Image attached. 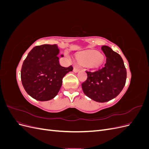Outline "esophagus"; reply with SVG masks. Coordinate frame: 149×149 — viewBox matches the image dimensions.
Returning a JSON list of instances; mask_svg holds the SVG:
<instances>
[{"label": "esophagus", "mask_w": 149, "mask_h": 149, "mask_svg": "<svg viewBox=\"0 0 149 149\" xmlns=\"http://www.w3.org/2000/svg\"><path fill=\"white\" fill-rule=\"evenodd\" d=\"M80 68L79 67H77V66H74L73 68V71L74 72H75V73H77V72H78L79 70H80Z\"/></svg>", "instance_id": "esophagus-1"}]
</instances>
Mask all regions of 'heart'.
<instances>
[{
    "mask_svg": "<svg viewBox=\"0 0 149 149\" xmlns=\"http://www.w3.org/2000/svg\"><path fill=\"white\" fill-rule=\"evenodd\" d=\"M80 58L85 65L93 67L100 63L103 60V56L100 52L94 50H89L81 53Z\"/></svg>",
    "mask_w": 149,
    "mask_h": 149,
    "instance_id": "1",
    "label": "heart"
}]
</instances>
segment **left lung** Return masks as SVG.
Returning <instances> with one entry per match:
<instances>
[{
  "label": "left lung",
  "instance_id": "8db88e82",
  "mask_svg": "<svg viewBox=\"0 0 149 149\" xmlns=\"http://www.w3.org/2000/svg\"><path fill=\"white\" fill-rule=\"evenodd\" d=\"M101 49L106 56L103 67L97 70L86 71L87 79L81 84L84 93L91 100L104 102L116 97L124 88L127 71L123 58L108 46Z\"/></svg>",
  "mask_w": 149,
  "mask_h": 149
}]
</instances>
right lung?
<instances>
[{"label":"right lung","mask_w":149,"mask_h":149,"mask_svg":"<svg viewBox=\"0 0 149 149\" xmlns=\"http://www.w3.org/2000/svg\"><path fill=\"white\" fill-rule=\"evenodd\" d=\"M59 52L56 45H42L35 47L25 59L21 69L22 83L35 100L45 101L55 97L63 78L73 70L72 66L66 68L60 65Z\"/></svg>","instance_id":"obj_1"}]
</instances>
